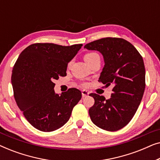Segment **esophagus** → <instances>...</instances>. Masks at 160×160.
<instances>
[{
	"mask_svg": "<svg viewBox=\"0 0 160 160\" xmlns=\"http://www.w3.org/2000/svg\"><path fill=\"white\" fill-rule=\"evenodd\" d=\"M82 97L83 98H85V97H87V96H88L89 93L88 91L84 89V90L82 91Z\"/></svg>",
	"mask_w": 160,
	"mask_h": 160,
	"instance_id": "esophagus-1",
	"label": "esophagus"
}]
</instances>
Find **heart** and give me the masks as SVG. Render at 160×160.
Wrapping results in <instances>:
<instances>
[{
  "mask_svg": "<svg viewBox=\"0 0 160 160\" xmlns=\"http://www.w3.org/2000/svg\"><path fill=\"white\" fill-rule=\"evenodd\" d=\"M96 57H99V55H98L97 53H95V52H90V53H87L85 54V56H84L85 62L91 60L92 59L95 58H96Z\"/></svg>",
  "mask_w": 160,
  "mask_h": 160,
  "instance_id": "obj_1",
  "label": "heart"
}]
</instances>
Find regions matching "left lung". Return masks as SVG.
<instances>
[{
  "instance_id": "1",
  "label": "left lung",
  "mask_w": 160,
  "mask_h": 160,
  "mask_svg": "<svg viewBox=\"0 0 160 160\" xmlns=\"http://www.w3.org/2000/svg\"><path fill=\"white\" fill-rule=\"evenodd\" d=\"M102 54L104 67L99 81L106 87L113 85L111 98L92 93L95 104L89 110L92 122L107 131L126 126L135 115L145 90V66L138 50L128 41L104 38L84 46Z\"/></svg>"
}]
</instances>
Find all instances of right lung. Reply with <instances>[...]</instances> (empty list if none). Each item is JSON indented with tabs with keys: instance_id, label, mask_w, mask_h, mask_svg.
I'll use <instances>...</instances> for the list:
<instances>
[{
	"instance_id": "add662e5",
	"label": "right lung",
	"mask_w": 160,
	"mask_h": 160,
	"mask_svg": "<svg viewBox=\"0 0 160 160\" xmlns=\"http://www.w3.org/2000/svg\"><path fill=\"white\" fill-rule=\"evenodd\" d=\"M82 47L38 43L19 54L12 70L14 96L19 108L35 128L52 132L69 120L82 92L71 88L58 95L54 90V81L66 76L68 64Z\"/></svg>"
}]
</instances>
